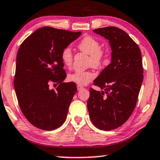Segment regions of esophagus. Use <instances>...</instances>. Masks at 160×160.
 Wrapping results in <instances>:
<instances>
[{
	"mask_svg": "<svg viewBox=\"0 0 160 160\" xmlns=\"http://www.w3.org/2000/svg\"><path fill=\"white\" fill-rule=\"evenodd\" d=\"M77 87H78V90H81L82 88H83V87H82V86H80V85H78Z\"/></svg>",
	"mask_w": 160,
	"mask_h": 160,
	"instance_id": "34e87169",
	"label": "esophagus"
}]
</instances>
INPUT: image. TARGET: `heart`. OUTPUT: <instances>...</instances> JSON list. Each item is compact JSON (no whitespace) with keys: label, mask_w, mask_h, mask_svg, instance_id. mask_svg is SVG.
<instances>
[{"label":"heart","mask_w":160,"mask_h":160,"mask_svg":"<svg viewBox=\"0 0 160 160\" xmlns=\"http://www.w3.org/2000/svg\"><path fill=\"white\" fill-rule=\"evenodd\" d=\"M78 48L89 55L88 65L95 68H100L103 66L109 55L108 48L101 47V42L98 38L88 36L84 37L78 43ZM61 60L67 68H70L73 62L72 50L65 48L61 52ZM95 78V74L90 71H76L68 74V80L80 86L86 85Z\"/></svg>","instance_id":"obj_1"}]
</instances>
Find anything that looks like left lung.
<instances>
[{
  "label": "left lung",
  "instance_id": "8db88e82",
  "mask_svg": "<svg viewBox=\"0 0 160 160\" xmlns=\"http://www.w3.org/2000/svg\"><path fill=\"white\" fill-rule=\"evenodd\" d=\"M107 38L112 48V62L94 80L103 91L90 88L87 101L92 124L101 130H115L132 115L143 80L142 53L129 35L116 27L93 30Z\"/></svg>",
  "mask_w": 160,
  "mask_h": 160
}]
</instances>
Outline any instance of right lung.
<instances>
[{
	"label": "right lung",
	"instance_id": "1",
	"mask_svg": "<svg viewBox=\"0 0 160 160\" xmlns=\"http://www.w3.org/2000/svg\"><path fill=\"white\" fill-rule=\"evenodd\" d=\"M81 32L44 27L22 42L16 58L15 94L21 110L37 128L53 130L65 122L68 107L77 92L75 82H63L61 52ZM58 85L51 90L50 84Z\"/></svg>",
	"mask_w": 160,
	"mask_h": 160
}]
</instances>
